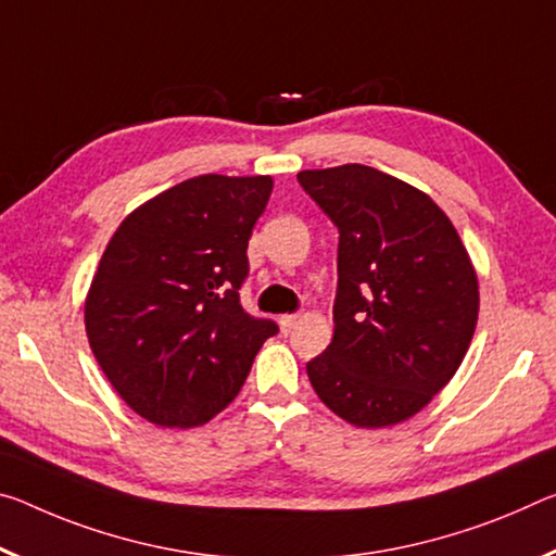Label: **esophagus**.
Instances as JSON below:
<instances>
[{
	"instance_id": "esophagus-1",
	"label": "esophagus",
	"mask_w": 556,
	"mask_h": 556,
	"mask_svg": "<svg viewBox=\"0 0 556 556\" xmlns=\"http://www.w3.org/2000/svg\"><path fill=\"white\" fill-rule=\"evenodd\" d=\"M296 324H299V316H296V314H285V316H279L281 333H292Z\"/></svg>"
}]
</instances>
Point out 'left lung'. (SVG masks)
Wrapping results in <instances>:
<instances>
[{
  "mask_svg": "<svg viewBox=\"0 0 556 556\" xmlns=\"http://www.w3.org/2000/svg\"><path fill=\"white\" fill-rule=\"evenodd\" d=\"M296 180L339 227L333 339L306 364L314 391L351 426L408 420L468 354L480 309L468 250L426 192L376 167Z\"/></svg>",
  "mask_w": 556,
  "mask_h": 556,
  "instance_id": "1",
  "label": "left lung"
}]
</instances>
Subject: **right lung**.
Here are the masks:
<instances>
[{
    "instance_id": "right-lung-1",
    "label": "right lung",
    "mask_w": 556,
    "mask_h": 556,
    "mask_svg": "<svg viewBox=\"0 0 556 556\" xmlns=\"http://www.w3.org/2000/svg\"><path fill=\"white\" fill-rule=\"evenodd\" d=\"M269 175H198L123 219L86 296V333L113 389L163 428L202 426L240 393L279 326L240 304Z\"/></svg>"
}]
</instances>
